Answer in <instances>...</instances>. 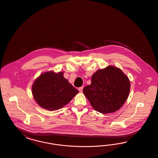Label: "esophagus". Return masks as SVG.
<instances>
[{
  "label": "esophagus",
  "instance_id": "obj_1",
  "mask_svg": "<svg viewBox=\"0 0 158 158\" xmlns=\"http://www.w3.org/2000/svg\"><path fill=\"white\" fill-rule=\"evenodd\" d=\"M83 89V86H81L80 88H79V90L80 92H82Z\"/></svg>",
  "mask_w": 158,
  "mask_h": 158
}]
</instances>
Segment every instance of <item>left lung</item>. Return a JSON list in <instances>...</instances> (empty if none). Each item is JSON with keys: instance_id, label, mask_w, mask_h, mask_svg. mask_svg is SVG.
<instances>
[{"instance_id": "left-lung-1", "label": "left lung", "mask_w": 158, "mask_h": 158, "mask_svg": "<svg viewBox=\"0 0 158 158\" xmlns=\"http://www.w3.org/2000/svg\"><path fill=\"white\" fill-rule=\"evenodd\" d=\"M130 82L120 68L113 66L99 69L91 77V84L83 92L94 109L102 114L118 110L127 99Z\"/></svg>"}]
</instances>
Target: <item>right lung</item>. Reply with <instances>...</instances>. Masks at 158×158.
I'll use <instances>...</instances> for the list:
<instances>
[{"instance_id":"add662e5","label":"right lung","mask_w":158,"mask_h":158,"mask_svg":"<svg viewBox=\"0 0 158 158\" xmlns=\"http://www.w3.org/2000/svg\"><path fill=\"white\" fill-rule=\"evenodd\" d=\"M78 92L64 77L63 72H45L38 77L32 86L35 101L48 111L57 110L67 105Z\"/></svg>"}]
</instances>
